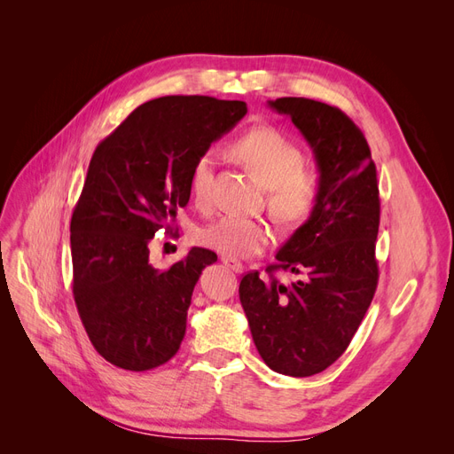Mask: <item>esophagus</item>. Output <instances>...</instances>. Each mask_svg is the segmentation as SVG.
Returning <instances> with one entry per match:
<instances>
[{
	"mask_svg": "<svg viewBox=\"0 0 454 454\" xmlns=\"http://www.w3.org/2000/svg\"><path fill=\"white\" fill-rule=\"evenodd\" d=\"M222 261H223V265H225V267H229L231 270H235V272H242V269H244V265L240 263L239 259H235V257L222 255Z\"/></svg>",
	"mask_w": 454,
	"mask_h": 454,
	"instance_id": "esophagus-1",
	"label": "esophagus"
}]
</instances>
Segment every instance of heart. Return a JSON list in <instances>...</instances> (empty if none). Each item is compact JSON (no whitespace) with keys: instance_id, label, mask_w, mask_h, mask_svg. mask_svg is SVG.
Segmentation results:
<instances>
[{"instance_id":"b5f03b06","label":"heart","mask_w":454,"mask_h":454,"mask_svg":"<svg viewBox=\"0 0 454 454\" xmlns=\"http://www.w3.org/2000/svg\"><path fill=\"white\" fill-rule=\"evenodd\" d=\"M231 153L269 189V208L282 223L297 225L314 212L322 191L320 174L307 167L303 149L292 136L277 127H255L232 142ZM212 180L214 155L206 151L191 172V195L200 208L210 204ZM197 240L222 255L246 259L267 248L272 231L263 219L225 214L200 227Z\"/></svg>"}]
</instances>
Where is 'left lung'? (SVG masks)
I'll return each instance as SVG.
<instances>
[{
  "label": "left lung",
  "instance_id": "obj_1",
  "mask_svg": "<svg viewBox=\"0 0 454 454\" xmlns=\"http://www.w3.org/2000/svg\"><path fill=\"white\" fill-rule=\"evenodd\" d=\"M269 106L305 136L322 191L310 217L265 269L267 277L244 274L239 295L263 362L282 375L310 377L348 348L377 290V168L364 132L339 107L292 96ZM277 270L301 278L282 285Z\"/></svg>",
  "mask_w": 454,
  "mask_h": 454
}]
</instances>
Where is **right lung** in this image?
Wrapping results in <instances>:
<instances>
[{
    "mask_svg": "<svg viewBox=\"0 0 454 454\" xmlns=\"http://www.w3.org/2000/svg\"><path fill=\"white\" fill-rule=\"evenodd\" d=\"M246 112L240 100L162 96L136 107L96 145L70 242L79 318L109 364L147 371L180 350L195 284L217 255L191 248L159 270L149 242L187 206L195 160Z\"/></svg>",
    "mask_w": 454,
    "mask_h": 454,
    "instance_id": "right-lung-1",
    "label": "right lung"
}]
</instances>
